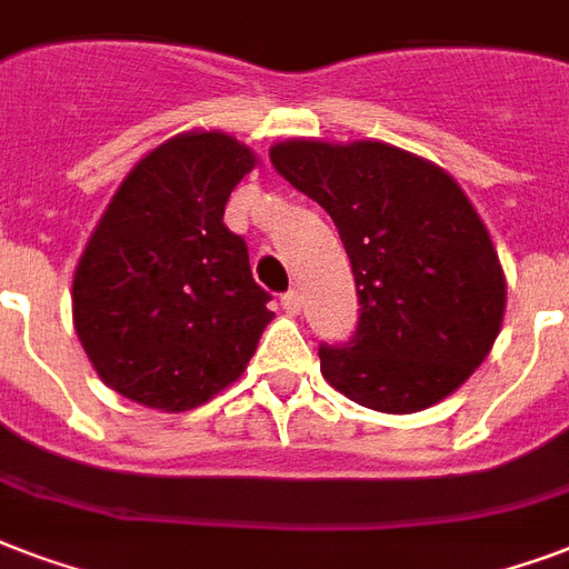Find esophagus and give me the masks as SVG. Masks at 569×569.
<instances>
[{
	"instance_id": "obj_1",
	"label": "esophagus",
	"mask_w": 569,
	"mask_h": 569,
	"mask_svg": "<svg viewBox=\"0 0 569 569\" xmlns=\"http://www.w3.org/2000/svg\"><path fill=\"white\" fill-rule=\"evenodd\" d=\"M300 306H302L300 290H288V293L281 297V309L288 311V315H300Z\"/></svg>"
}]
</instances>
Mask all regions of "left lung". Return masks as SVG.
Here are the masks:
<instances>
[{
    "label": "left lung",
    "mask_w": 569,
    "mask_h": 569,
    "mask_svg": "<svg viewBox=\"0 0 569 569\" xmlns=\"http://www.w3.org/2000/svg\"><path fill=\"white\" fill-rule=\"evenodd\" d=\"M269 161L330 212L357 281V332L318 348L330 387L383 413L422 411L462 387L492 350L507 302L492 239L462 188L371 140H290Z\"/></svg>",
    "instance_id": "left-lung-1"
}]
</instances>
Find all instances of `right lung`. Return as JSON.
Masks as SVG:
<instances>
[{
	"instance_id": "obj_1",
	"label": "right lung",
	"mask_w": 569,
	"mask_h": 569,
	"mask_svg": "<svg viewBox=\"0 0 569 569\" xmlns=\"http://www.w3.org/2000/svg\"><path fill=\"white\" fill-rule=\"evenodd\" d=\"M254 168L221 131L149 152L110 200L74 272L80 345L119 396L188 411L233 383L272 320L249 246L224 224Z\"/></svg>"
}]
</instances>
